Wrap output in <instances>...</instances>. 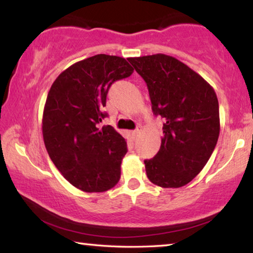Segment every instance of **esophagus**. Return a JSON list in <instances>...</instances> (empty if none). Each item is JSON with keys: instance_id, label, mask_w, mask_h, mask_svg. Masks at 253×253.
Masks as SVG:
<instances>
[{"instance_id": "obj_1", "label": "esophagus", "mask_w": 253, "mask_h": 253, "mask_svg": "<svg viewBox=\"0 0 253 253\" xmlns=\"http://www.w3.org/2000/svg\"><path fill=\"white\" fill-rule=\"evenodd\" d=\"M139 130L137 129V130H133V131H131L130 133H131V135H132V138H137L138 137V134H139Z\"/></svg>"}]
</instances>
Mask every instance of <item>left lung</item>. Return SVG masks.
I'll return each instance as SVG.
<instances>
[{
  "label": "left lung",
  "mask_w": 253,
  "mask_h": 253,
  "mask_svg": "<svg viewBox=\"0 0 253 253\" xmlns=\"http://www.w3.org/2000/svg\"><path fill=\"white\" fill-rule=\"evenodd\" d=\"M143 78L155 115L165 120L161 148L146 159L147 176L162 188H181L201 172L219 137L213 88L183 62L165 54L130 57Z\"/></svg>",
  "instance_id": "1"
}]
</instances>
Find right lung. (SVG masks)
I'll list each match as a JSON object with an SVG mask.
<instances>
[{"label":"right lung","mask_w":253,"mask_h":253,"mask_svg":"<svg viewBox=\"0 0 253 253\" xmlns=\"http://www.w3.org/2000/svg\"><path fill=\"white\" fill-rule=\"evenodd\" d=\"M133 73L126 59L97 54L65 69L50 87L42 138L62 175L84 192H105L121 177L126 142L113 126L99 129L111 84Z\"/></svg>","instance_id":"right-lung-1"}]
</instances>
